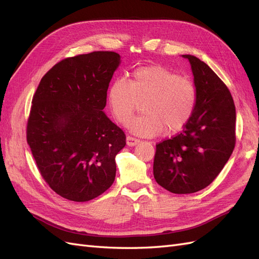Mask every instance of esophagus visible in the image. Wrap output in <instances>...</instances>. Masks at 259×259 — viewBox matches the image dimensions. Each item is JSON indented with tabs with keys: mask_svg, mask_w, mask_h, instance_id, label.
<instances>
[{
	"mask_svg": "<svg viewBox=\"0 0 259 259\" xmlns=\"http://www.w3.org/2000/svg\"><path fill=\"white\" fill-rule=\"evenodd\" d=\"M138 143H139V139H137L135 137H132L130 135L126 137V144H127V146H135Z\"/></svg>",
	"mask_w": 259,
	"mask_h": 259,
	"instance_id": "34e87169",
	"label": "esophagus"
}]
</instances>
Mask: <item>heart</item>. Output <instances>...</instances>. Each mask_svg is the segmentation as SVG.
<instances>
[{
    "label": "heart",
    "instance_id": "b5f03b06",
    "mask_svg": "<svg viewBox=\"0 0 259 259\" xmlns=\"http://www.w3.org/2000/svg\"><path fill=\"white\" fill-rule=\"evenodd\" d=\"M108 105L115 120L126 124L143 104L145 114L128 124L132 133L152 137L165 130L168 134L183 130L197 105L194 84L162 65L136 68L130 82L115 79L108 89Z\"/></svg>",
    "mask_w": 259,
    "mask_h": 259
}]
</instances>
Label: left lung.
<instances>
[{
    "mask_svg": "<svg viewBox=\"0 0 259 259\" xmlns=\"http://www.w3.org/2000/svg\"><path fill=\"white\" fill-rule=\"evenodd\" d=\"M197 105L184 130L155 145L153 175L177 194L204 189L219 175L236 146V107L226 84L205 62L191 55Z\"/></svg>",
    "mask_w": 259,
    "mask_h": 259,
    "instance_id": "1",
    "label": "left lung"
}]
</instances>
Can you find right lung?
Listing matches in <instances>:
<instances>
[{
  "instance_id": "1",
  "label": "right lung",
  "mask_w": 259,
  "mask_h": 259,
  "mask_svg": "<svg viewBox=\"0 0 259 259\" xmlns=\"http://www.w3.org/2000/svg\"><path fill=\"white\" fill-rule=\"evenodd\" d=\"M119 65L120 55L108 51L65 58L33 95L27 143L45 183L67 200L91 201L114 182L126 136L103 110Z\"/></svg>"
}]
</instances>
